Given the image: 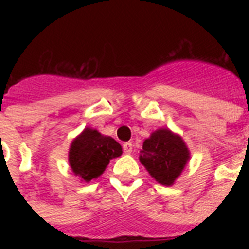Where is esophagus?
Instances as JSON below:
<instances>
[{"label":"esophagus","mask_w":249,"mask_h":249,"mask_svg":"<svg viewBox=\"0 0 249 249\" xmlns=\"http://www.w3.org/2000/svg\"><path fill=\"white\" fill-rule=\"evenodd\" d=\"M123 150H124L125 154H130V152L133 151L132 142H125V143L123 144Z\"/></svg>","instance_id":"34e87169"}]
</instances>
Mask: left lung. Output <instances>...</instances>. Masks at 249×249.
Masks as SVG:
<instances>
[{"label": "left lung", "instance_id": "1", "mask_svg": "<svg viewBox=\"0 0 249 249\" xmlns=\"http://www.w3.org/2000/svg\"><path fill=\"white\" fill-rule=\"evenodd\" d=\"M189 159L190 154L185 142L168 129L152 133L143 142L140 156V161L146 166L148 173L165 186L173 185Z\"/></svg>", "mask_w": 249, "mask_h": 249}]
</instances>
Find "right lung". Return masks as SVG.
<instances>
[{"label":"right lung","instance_id":"add662e5","mask_svg":"<svg viewBox=\"0 0 249 249\" xmlns=\"http://www.w3.org/2000/svg\"><path fill=\"white\" fill-rule=\"evenodd\" d=\"M121 154V146L113 138L86 128L72 142L68 160L73 173L89 182L99 177L108 165L109 160Z\"/></svg>","mask_w":249,"mask_h":249}]
</instances>
